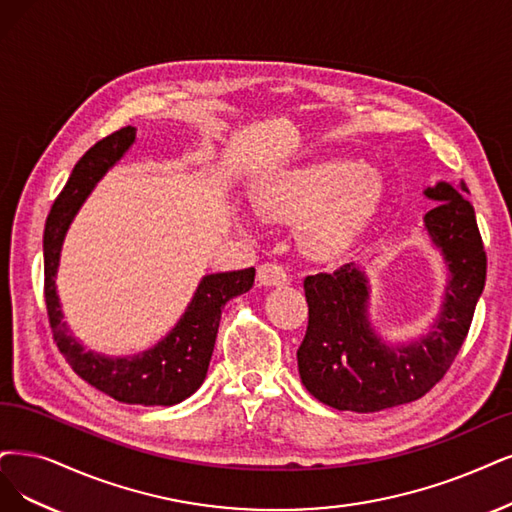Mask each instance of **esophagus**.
Wrapping results in <instances>:
<instances>
[{"label": "esophagus", "mask_w": 512, "mask_h": 512, "mask_svg": "<svg viewBox=\"0 0 512 512\" xmlns=\"http://www.w3.org/2000/svg\"><path fill=\"white\" fill-rule=\"evenodd\" d=\"M257 280L263 287H280L287 285L289 274L285 268L278 266V263H261L257 268Z\"/></svg>", "instance_id": "esophagus-1"}]
</instances>
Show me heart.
Instances as JSON below:
<instances>
[{
	"label": "heart",
	"mask_w": 512,
	"mask_h": 512,
	"mask_svg": "<svg viewBox=\"0 0 512 512\" xmlns=\"http://www.w3.org/2000/svg\"><path fill=\"white\" fill-rule=\"evenodd\" d=\"M382 179L361 160L325 156L263 179L255 211L276 221H299L297 238L312 257L344 253L375 217Z\"/></svg>",
	"instance_id": "b5f03b06"
}]
</instances>
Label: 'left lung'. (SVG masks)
I'll return each instance as SVG.
<instances>
[{
  "mask_svg": "<svg viewBox=\"0 0 512 512\" xmlns=\"http://www.w3.org/2000/svg\"><path fill=\"white\" fill-rule=\"evenodd\" d=\"M466 194L464 181L424 189L434 202L424 227L443 257L447 287L441 312L413 342L390 344L375 331L369 280L356 263L304 280L308 331L297 365L314 399L339 411L373 413L422 399L447 373L468 335L487 274L475 208Z\"/></svg>",
  "mask_w": 512,
  "mask_h": 512,
  "instance_id": "left-lung-1",
  "label": "left lung"
}]
</instances>
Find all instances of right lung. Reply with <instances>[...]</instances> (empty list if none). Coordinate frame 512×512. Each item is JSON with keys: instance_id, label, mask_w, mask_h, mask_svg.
I'll use <instances>...</instances> for the list:
<instances>
[{"instance_id": "add662e5", "label": "right lung", "mask_w": 512, "mask_h": 512, "mask_svg": "<svg viewBox=\"0 0 512 512\" xmlns=\"http://www.w3.org/2000/svg\"><path fill=\"white\" fill-rule=\"evenodd\" d=\"M137 128L126 126L92 145L75 164L63 192L54 200L44 230V293L54 342L65 361L84 382L128 405L170 407L192 396L204 382L211 363L221 310L227 301L253 287L255 268L206 274L187 304V310L170 333L154 348L132 356H105L86 350L63 320L56 293V272L61 249L73 217L111 166H116L130 145Z\"/></svg>"}]
</instances>
